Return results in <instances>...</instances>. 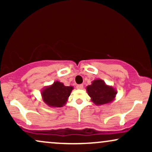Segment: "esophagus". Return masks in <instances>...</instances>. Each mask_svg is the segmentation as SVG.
Segmentation results:
<instances>
[{
  "label": "esophagus",
  "mask_w": 152,
  "mask_h": 152,
  "mask_svg": "<svg viewBox=\"0 0 152 152\" xmlns=\"http://www.w3.org/2000/svg\"><path fill=\"white\" fill-rule=\"evenodd\" d=\"M83 84H79L76 86V88H78V89H83Z\"/></svg>",
  "instance_id": "1"
}]
</instances>
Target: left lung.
<instances>
[{"instance_id":"obj_1","label":"left lung","mask_w":152,"mask_h":152,"mask_svg":"<svg viewBox=\"0 0 152 152\" xmlns=\"http://www.w3.org/2000/svg\"><path fill=\"white\" fill-rule=\"evenodd\" d=\"M86 91L94 104L102 106L110 104L116 98L117 91L102 79H96L86 87Z\"/></svg>"}]
</instances>
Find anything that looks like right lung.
<instances>
[{"instance_id":"obj_1","label":"right lung","mask_w":152,"mask_h":152,"mask_svg":"<svg viewBox=\"0 0 152 152\" xmlns=\"http://www.w3.org/2000/svg\"><path fill=\"white\" fill-rule=\"evenodd\" d=\"M73 89V86H66L61 82L56 81L41 90L42 100L50 107H62L66 104Z\"/></svg>"}]
</instances>
